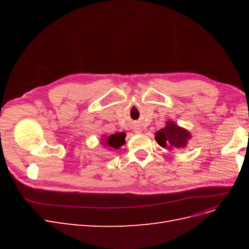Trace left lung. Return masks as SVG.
Instances as JSON below:
<instances>
[{
    "label": "left lung",
    "mask_w": 249,
    "mask_h": 249,
    "mask_svg": "<svg viewBox=\"0 0 249 249\" xmlns=\"http://www.w3.org/2000/svg\"><path fill=\"white\" fill-rule=\"evenodd\" d=\"M191 137L189 131L178 125L170 119L167 120L164 127L155 134V139L158 144L162 147H167L168 149L185 148Z\"/></svg>",
    "instance_id": "8db88e82"
}]
</instances>
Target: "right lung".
<instances>
[{
  "instance_id": "1",
  "label": "right lung",
  "mask_w": 249,
  "mask_h": 249,
  "mask_svg": "<svg viewBox=\"0 0 249 249\" xmlns=\"http://www.w3.org/2000/svg\"><path fill=\"white\" fill-rule=\"evenodd\" d=\"M125 133H115L112 135H106L104 134L101 138V144L104 146L109 147L111 150L113 149H118L123 145L125 144Z\"/></svg>"
}]
</instances>
